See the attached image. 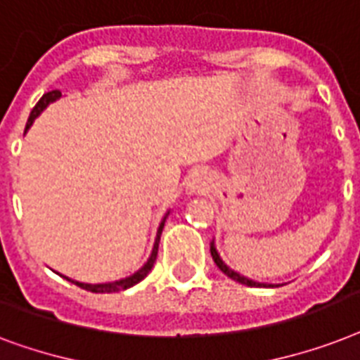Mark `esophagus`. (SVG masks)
Segmentation results:
<instances>
[{"instance_id": "esophagus-1", "label": "esophagus", "mask_w": 360, "mask_h": 360, "mask_svg": "<svg viewBox=\"0 0 360 360\" xmlns=\"http://www.w3.org/2000/svg\"><path fill=\"white\" fill-rule=\"evenodd\" d=\"M208 184H210V178L206 176V172L198 171V172H193V174L188 178L186 188H188L189 195H193V193H200V191H206V189H208Z\"/></svg>"}]
</instances>
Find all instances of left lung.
Instances as JSON below:
<instances>
[{"instance_id":"1","label":"left lung","mask_w":360,"mask_h":360,"mask_svg":"<svg viewBox=\"0 0 360 360\" xmlns=\"http://www.w3.org/2000/svg\"><path fill=\"white\" fill-rule=\"evenodd\" d=\"M210 252H212V258H214L215 266L219 267L221 271L225 273L226 277L232 278V281H236V283H240V284H245V286H266V284H260V283H257V281H251V278H247V277H243V275H240V273H236L234 269H230L225 262L221 260L219 255H217V249H215L214 241L210 243Z\"/></svg>"}]
</instances>
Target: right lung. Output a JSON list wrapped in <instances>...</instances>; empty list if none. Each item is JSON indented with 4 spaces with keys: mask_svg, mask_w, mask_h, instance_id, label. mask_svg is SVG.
Returning <instances> with one entry per match:
<instances>
[{
    "mask_svg": "<svg viewBox=\"0 0 360 360\" xmlns=\"http://www.w3.org/2000/svg\"><path fill=\"white\" fill-rule=\"evenodd\" d=\"M57 98H61V91H50V93H46L44 96H42L39 102H37V105L33 108V111H31L25 130H30V126L33 124V120L37 119V117H39V115L42 113V111H44V109L48 108L51 102H56ZM165 217H163L162 225H160V229H158V236H156V241H154V247H152L150 258H148L145 266L141 267L139 271H135L134 275H130V277H126V278H120V281H115V283H108V284H85V283H77V281H70L68 277H65V278L66 281H70V283L76 284V286H79V288L87 290V292H94V294H113V292H122V290H128V288H131V286H135V284L141 283V281H143V278H145L146 275L150 273L152 267H154V262H156V258H158L160 236H162L163 225H165Z\"/></svg>",
    "mask_w": 360,
    "mask_h": 360,
    "instance_id": "add662e5",
    "label": "right lung"
}]
</instances>
